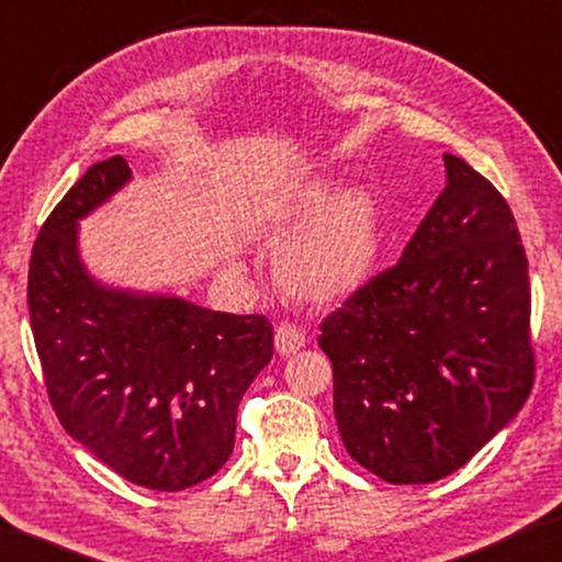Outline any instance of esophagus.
<instances>
[{"label":"esophagus","instance_id":"34e87169","mask_svg":"<svg viewBox=\"0 0 562 562\" xmlns=\"http://www.w3.org/2000/svg\"><path fill=\"white\" fill-rule=\"evenodd\" d=\"M304 333L294 325H281L276 329V350H279L281 356H294L296 350L304 348Z\"/></svg>","mask_w":562,"mask_h":562}]
</instances>
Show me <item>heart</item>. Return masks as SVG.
I'll use <instances>...</instances> for the list:
<instances>
[{"label":"heart","mask_w":562,"mask_h":562,"mask_svg":"<svg viewBox=\"0 0 562 562\" xmlns=\"http://www.w3.org/2000/svg\"><path fill=\"white\" fill-rule=\"evenodd\" d=\"M271 243L273 281L299 304L335 306L373 279L383 248V214L363 187L342 189L333 176H310L281 189L258 214Z\"/></svg>","instance_id":"b5f03b06"}]
</instances>
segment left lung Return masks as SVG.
I'll use <instances>...</instances> for the list:
<instances>
[{"instance_id":"left-lung-1","label":"left lung","mask_w":562,"mask_h":562,"mask_svg":"<svg viewBox=\"0 0 562 562\" xmlns=\"http://www.w3.org/2000/svg\"><path fill=\"white\" fill-rule=\"evenodd\" d=\"M445 189L394 268L322 322L345 450L379 479L435 483L525 406L529 276L504 196L445 153Z\"/></svg>"}]
</instances>
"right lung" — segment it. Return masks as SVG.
Returning a JSON list of instances; mask_svg holds the SVG:
<instances>
[{
    "label": "right lung",
    "mask_w": 562,
    "mask_h": 562,
    "mask_svg": "<svg viewBox=\"0 0 562 562\" xmlns=\"http://www.w3.org/2000/svg\"><path fill=\"white\" fill-rule=\"evenodd\" d=\"M130 181L125 158L99 160L53 210L30 258V325L66 432L130 483L183 491L233 456L237 406L271 363L273 327L89 271L79 222Z\"/></svg>",
    "instance_id": "obj_1"
}]
</instances>
